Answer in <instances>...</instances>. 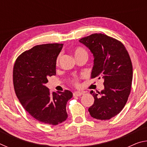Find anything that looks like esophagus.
<instances>
[{
	"instance_id": "esophagus-1",
	"label": "esophagus",
	"mask_w": 147,
	"mask_h": 147,
	"mask_svg": "<svg viewBox=\"0 0 147 147\" xmlns=\"http://www.w3.org/2000/svg\"><path fill=\"white\" fill-rule=\"evenodd\" d=\"M84 94V92H82V91H76L74 92L73 93V95L74 96H82V94Z\"/></svg>"
}]
</instances>
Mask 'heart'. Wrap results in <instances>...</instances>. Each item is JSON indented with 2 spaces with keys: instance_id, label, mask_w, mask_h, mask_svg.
<instances>
[{
  "instance_id": "b5f03b06",
  "label": "heart",
  "mask_w": 147,
  "mask_h": 147,
  "mask_svg": "<svg viewBox=\"0 0 147 147\" xmlns=\"http://www.w3.org/2000/svg\"><path fill=\"white\" fill-rule=\"evenodd\" d=\"M87 54L86 51L82 48H77L76 49L74 50V56H78V55H80V54ZM59 58V56H58V59H57V61H58V59ZM75 82H76V80H74Z\"/></svg>"
}]
</instances>
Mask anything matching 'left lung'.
Instances as JSON below:
<instances>
[{
  "mask_svg": "<svg viewBox=\"0 0 147 147\" xmlns=\"http://www.w3.org/2000/svg\"><path fill=\"white\" fill-rule=\"evenodd\" d=\"M79 42L93 54L91 77L104 80L103 90L90 91L94 101L88 111L92 117L108 120L120 113L128 100L133 77L130 58L121 42L105 34H91Z\"/></svg>",
  "mask_w": 147,
  "mask_h": 147,
  "instance_id": "8db88e82",
  "label": "left lung"
}]
</instances>
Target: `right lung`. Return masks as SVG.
I'll return each instance as SVG.
<instances>
[{"mask_svg": "<svg viewBox=\"0 0 147 147\" xmlns=\"http://www.w3.org/2000/svg\"><path fill=\"white\" fill-rule=\"evenodd\" d=\"M63 44L39 45L24 52L13 67V86L24 109L41 123L57 125L67 118L66 105L73 97L70 91L53 92L45 86L56 75L57 58Z\"/></svg>", "mask_w": 147, "mask_h": 147, "instance_id": "1", "label": "right lung"}]
</instances>
